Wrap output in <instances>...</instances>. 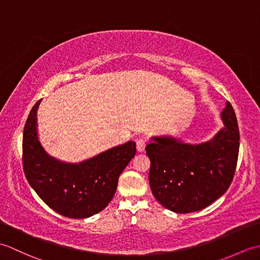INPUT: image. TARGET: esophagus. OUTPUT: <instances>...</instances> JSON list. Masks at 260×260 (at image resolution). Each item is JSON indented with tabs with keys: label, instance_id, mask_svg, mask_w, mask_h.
Listing matches in <instances>:
<instances>
[{
	"label": "esophagus",
	"instance_id": "34e87169",
	"mask_svg": "<svg viewBox=\"0 0 260 260\" xmlns=\"http://www.w3.org/2000/svg\"><path fill=\"white\" fill-rule=\"evenodd\" d=\"M145 145H146V140L145 139H139L136 141V147H137V151L139 152H144L145 150Z\"/></svg>",
	"mask_w": 260,
	"mask_h": 260
}]
</instances>
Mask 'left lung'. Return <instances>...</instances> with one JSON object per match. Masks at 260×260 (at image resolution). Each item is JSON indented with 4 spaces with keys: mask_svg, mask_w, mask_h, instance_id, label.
<instances>
[{
    "mask_svg": "<svg viewBox=\"0 0 260 260\" xmlns=\"http://www.w3.org/2000/svg\"><path fill=\"white\" fill-rule=\"evenodd\" d=\"M224 127L211 141L191 145L172 137H153L145 151L151 159L152 193L163 207L178 213L202 210L224 194L233 182L239 154V128L227 103Z\"/></svg>",
    "mask_w": 260,
    "mask_h": 260,
    "instance_id": "1",
    "label": "left lung"
}]
</instances>
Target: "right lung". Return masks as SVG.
<instances>
[{
    "label": "right lung",
    "instance_id": "1",
    "mask_svg": "<svg viewBox=\"0 0 260 260\" xmlns=\"http://www.w3.org/2000/svg\"><path fill=\"white\" fill-rule=\"evenodd\" d=\"M36 103L27 116L22 141L25 178L48 207L63 217L84 219L101 212L115 194L118 178L136 154V143L127 142L78 164L49 156L37 134Z\"/></svg>",
    "mask_w": 260,
    "mask_h": 260
}]
</instances>
